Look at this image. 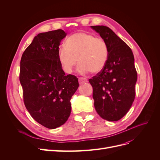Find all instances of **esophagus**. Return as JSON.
<instances>
[{
    "label": "esophagus",
    "instance_id": "obj_1",
    "mask_svg": "<svg viewBox=\"0 0 160 160\" xmlns=\"http://www.w3.org/2000/svg\"><path fill=\"white\" fill-rule=\"evenodd\" d=\"M88 81V79L85 78V77H79V83L80 85H82V84H83L85 83H87Z\"/></svg>",
    "mask_w": 160,
    "mask_h": 160
}]
</instances>
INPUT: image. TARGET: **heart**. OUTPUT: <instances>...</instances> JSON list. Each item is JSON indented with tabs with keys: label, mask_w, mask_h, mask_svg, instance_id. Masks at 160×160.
<instances>
[{
	"label": "heart",
	"mask_w": 160,
	"mask_h": 160,
	"mask_svg": "<svg viewBox=\"0 0 160 160\" xmlns=\"http://www.w3.org/2000/svg\"><path fill=\"white\" fill-rule=\"evenodd\" d=\"M108 57V46L103 38L87 32H77L70 36L65 47L59 51L60 64L69 74L73 71L77 62L80 73L86 74L90 71L98 73L105 68Z\"/></svg>",
	"instance_id": "heart-1"
}]
</instances>
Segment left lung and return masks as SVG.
I'll return each instance as SVG.
<instances>
[{
	"mask_svg": "<svg viewBox=\"0 0 160 160\" xmlns=\"http://www.w3.org/2000/svg\"><path fill=\"white\" fill-rule=\"evenodd\" d=\"M107 42L108 60L105 68L89 80L93 88L97 112L109 122H116L126 114L135 96L138 75L132 49L109 27L91 26Z\"/></svg>",
	"mask_w": 160,
	"mask_h": 160,
	"instance_id": "1",
	"label": "left lung"
}]
</instances>
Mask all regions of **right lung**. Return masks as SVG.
Instances as JSON below:
<instances>
[{"instance_id": "right-lung-1", "label": "right lung", "mask_w": 160, "mask_h": 160, "mask_svg": "<svg viewBox=\"0 0 160 160\" xmlns=\"http://www.w3.org/2000/svg\"><path fill=\"white\" fill-rule=\"evenodd\" d=\"M66 35L62 29L38 34L21 59L24 103L31 117L49 129L67 122L70 100L79 88L77 77L65 75L59 61V47Z\"/></svg>"}]
</instances>
